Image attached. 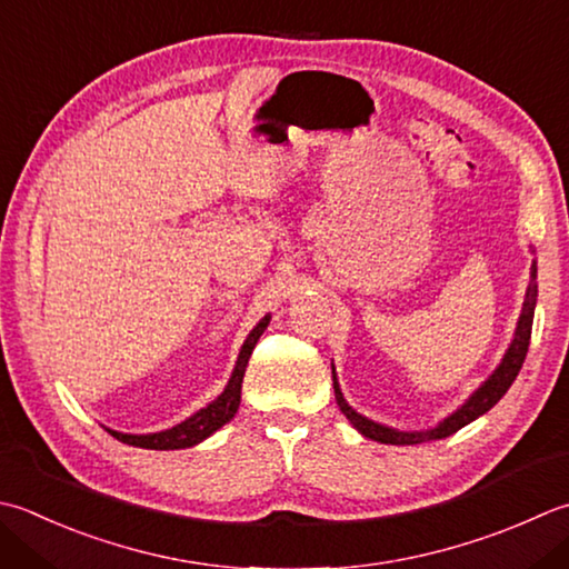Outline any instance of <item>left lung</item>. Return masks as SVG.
<instances>
[{"mask_svg":"<svg viewBox=\"0 0 569 569\" xmlns=\"http://www.w3.org/2000/svg\"><path fill=\"white\" fill-rule=\"evenodd\" d=\"M536 276H538V266L532 263L530 286H528V293H526V303H522V313H520V320H518L516 338H513V342H510L503 362L498 365V370L491 377H488L486 385H481V389H476V395L469 399V402H466L459 411H453L449 419H443L437 429H429V431H395L389 427L375 425V421H370V419H365L348 402H345V397L340 392V385L336 380V370H332V387H336V399H338V407H340L342 415L350 419V425L358 429L362 437L372 439V441H380V443H395V447H409V443H425V441H431V439H447V437H451V433L463 429L466 425H471L473 419L486 415V411L491 409L493 405H498V399L508 392V387L513 385L522 362H526L530 332H532V313H536V298H538Z\"/></svg>","mask_w":569,"mask_h":569,"instance_id":"8db88e82","label":"left lung"}]
</instances>
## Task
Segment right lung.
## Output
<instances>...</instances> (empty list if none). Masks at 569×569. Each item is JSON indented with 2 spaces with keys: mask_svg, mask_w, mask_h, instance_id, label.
Segmentation results:
<instances>
[{
  "mask_svg": "<svg viewBox=\"0 0 569 569\" xmlns=\"http://www.w3.org/2000/svg\"><path fill=\"white\" fill-rule=\"evenodd\" d=\"M269 326V318H263L259 326L251 330V336L247 338L241 348V355L237 360V367H233V375L227 385L224 392H221L214 402L209 407L199 409L194 417H189L182 425H177L167 431L160 433H120L108 429L110 437H116L122 443H130V447H140V449H154V451H172V449H187V447H194L202 439H207L209 433H214L219 427H224L227 421L237 415L239 402H241V382H243V372H247V365L251 352L256 348V342H259L261 332Z\"/></svg>",
  "mask_w": 569,
  "mask_h": 569,
  "instance_id": "obj_1",
  "label": "right lung"
}]
</instances>
